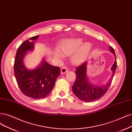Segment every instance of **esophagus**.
Wrapping results in <instances>:
<instances>
[{"mask_svg": "<svg viewBox=\"0 0 132 132\" xmlns=\"http://www.w3.org/2000/svg\"><path fill=\"white\" fill-rule=\"evenodd\" d=\"M68 72H69V69H68V68L66 67H63L61 69V73L62 75L65 74L66 73Z\"/></svg>", "mask_w": 132, "mask_h": 132, "instance_id": "34e87169", "label": "esophagus"}]
</instances>
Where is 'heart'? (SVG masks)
<instances>
[{"mask_svg": "<svg viewBox=\"0 0 132 132\" xmlns=\"http://www.w3.org/2000/svg\"><path fill=\"white\" fill-rule=\"evenodd\" d=\"M60 48L63 54L66 55L73 54L72 62L75 64H79L85 60L90 53L92 49V45L90 42L84 43L83 41L80 38H73L61 42ZM54 54L58 58L63 57V54L59 51H55Z\"/></svg>", "mask_w": 132, "mask_h": 132, "instance_id": "b5f03b06", "label": "heart"}]
</instances>
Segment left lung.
Returning <instances> with one entry per match:
<instances>
[{"label": "left lung", "mask_w": 132, "mask_h": 132, "mask_svg": "<svg viewBox=\"0 0 132 132\" xmlns=\"http://www.w3.org/2000/svg\"><path fill=\"white\" fill-rule=\"evenodd\" d=\"M109 48L110 51L114 54L115 61L111 69L113 72L112 76L109 81L105 85L97 86L92 84L89 81L86 75V61L81 63L80 66L76 69V71H75V73L76 74V79L72 88L75 95L81 101L92 102L98 100L104 96L108 91L111 85L117 67V62L114 50L111 46H109Z\"/></svg>", "instance_id": "left-lung-1"}]
</instances>
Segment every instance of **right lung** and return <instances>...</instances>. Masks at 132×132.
I'll return each instance as SVG.
<instances>
[{"label": "right lung", "mask_w": 132, "mask_h": 132, "mask_svg": "<svg viewBox=\"0 0 132 132\" xmlns=\"http://www.w3.org/2000/svg\"><path fill=\"white\" fill-rule=\"evenodd\" d=\"M39 35L33 36L22 43L17 51L14 62V73L23 94L34 99H41L50 93L60 74V69L49 64L43 59L41 64L33 70L24 66L23 59L27 51L34 50V42Z\"/></svg>", "instance_id": "1"}]
</instances>
